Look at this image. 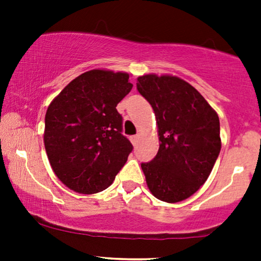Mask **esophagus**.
Returning <instances> with one entry per match:
<instances>
[{"label":"esophagus","mask_w":261,"mask_h":261,"mask_svg":"<svg viewBox=\"0 0 261 261\" xmlns=\"http://www.w3.org/2000/svg\"><path fill=\"white\" fill-rule=\"evenodd\" d=\"M130 141L133 145H137L139 141V135H133V137H130Z\"/></svg>","instance_id":"esophagus-1"}]
</instances>
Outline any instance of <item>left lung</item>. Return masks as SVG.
<instances>
[{
  "label": "left lung",
  "instance_id": "left-lung-1",
  "mask_svg": "<svg viewBox=\"0 0 261 261\" xmlns=\"http://www.w3.org/2000/svg\"><path fill=\"white\" fill-rule=\"evenodd\" d=\"M138 91L154 110L159 149L142 163L149 191L160 201L180 202L194 195L212 172L221 151L220 120L204 97L173 76L145 74Z\"/></svg>",
  "mask_w": 261,
  "mask_h": 261
}]
</instances>
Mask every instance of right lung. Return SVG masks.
Wrapping results in <instances>:
<instances>
[{
	"label": "right lung",
	"instance_id": "obj_1",
	"mask_svg": "<svg viewBox=\"0 0 261 261\" xmlns=\"http://www.w3.org/2000/svg\"><path fill=\"white\" fill-rule=\"evenodd\" d=\"M129 74L91 70L70 82L48 106L44 142L56 176L80 194L113 183L133 145L116 106L133 88Z\"/></svg>",
	"mask_w": 261,
	"mask_h": 261
}]
</instances>
